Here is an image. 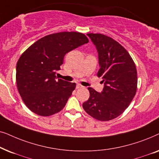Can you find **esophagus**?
<instances>
[{
	"mask_svg": "<svg viewBox=\"0 0 159 159\" xmlns=\"http://www.w3.org/2000/svg\"><path fill=\"white\" fill-rule=\"evenodd\" d=\"M84 87L82 86V85H81V84H77V89H80V88H83Z\"/></svg>",
	"mask_w": 159,
	"mask_h": 159,
	"instance_id": "esophagus-1",
	"label": "esophagus"
}]
</instances>
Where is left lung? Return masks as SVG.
Here are the masks:
<instances>
[{"mask_svg":"<svg viewBox=\"0 0 159 159\" xmlns=\"http://www.w3.org/2000/svg\"><path fill=\"white\" fill-rule=\"evenodd\" d=\"M96 48L104 87L101 93L88 88L90 98L84 110L100 121H109L121 115L135 95L138 75L135 64L122 45L102 34H87Z\"/></svg>","mask_w":159,"mask_h":159,"instance_id":"8db88e82","label":"left lung"}]
</instances>
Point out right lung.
Masks as SVG:
<instances>
[{
    "instance_id": "right-lung-1",
    "label": "right lung",
    "mask_w": 159,
    "mask_h": 159,
    "mask_svg": "<svg viewBox=\"0 0 159 159\" xmlns=\"http://www.w3.org/2000/svg\"><path fill=\"white\" fill-rule=\"evenodd\" d=\"M88 42L80 32H58L40 38L21 54L16 64V84L29 109L48 116L64 108L76 84L57 80L56 71L67 53Z\"/></svg>"
}]
</instances>
